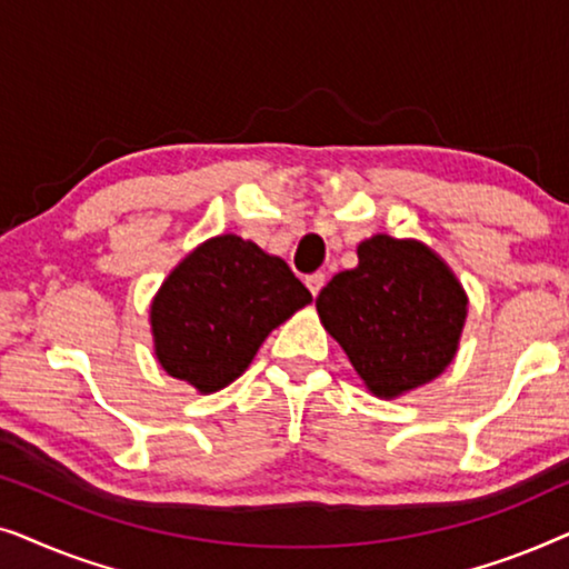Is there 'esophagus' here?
<instances>
[{"label": "esophagus", "instance_id": "1", "mask_svg": "<svg viewBox=\"0 0 569 569\" xmlns=\"http://www.w3.org/2000/svg\"><path fill=\"white\" fill-rule=\"evenodd\" d=\"M306 284H308V290H310V295H316L323 290V284H326V274L323 271H316V274H310V277H306Z\"/></svg>", "mask_w": 569, "mask_h": 569}]
</instances>
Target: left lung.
<instances>
[{"mask_svg":"<svg viewBox=\"0 0 569 569\" xmlns=\"http://www.w3.org/2000/svg\"><path fill=\"white\" fill-rule=\"evenodd\" d=\"M357 259L323 287L316 308L365 386L396 399L453 362L469 298L419 240L372 236L357 246Z\"/></svg>","mask_w":569,"mask_h":569,"instance_id":"8db88e82","label":"left lung"}]
</instances>
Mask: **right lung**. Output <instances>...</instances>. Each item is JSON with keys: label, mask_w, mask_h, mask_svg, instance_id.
<instances>
[{"label": "right lung", "mask_w": 569, "mask_h": 569, "mask_svg": "<svg viewBox=\"0 0 569 569\" xmlns=\"http://www.w3.org/2000/svg\"><path fill=\"white\" fill-rule=\"evenodd\" d=\"M310 300L279 256L238 236L209 238L154 295V357L168 376L214 393L243 376L263 339Z\"/></svg>", "instance_id": "1"}]
</instances>
